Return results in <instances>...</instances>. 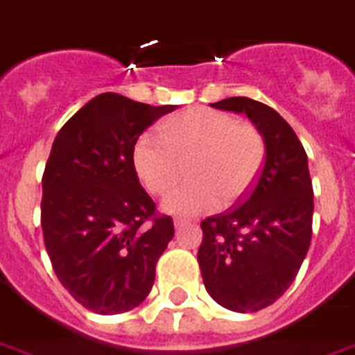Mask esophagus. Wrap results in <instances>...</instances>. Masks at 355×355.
<instances>
[{
  "label": "esophagus",
  "mask_w": 355,
  "mask_h": 355,
  "mask_svg": "<svg viewBox=\"0 0 355 355\" xmlns=\"http://www.w3.org/2000/svg\"><path fill=\"white\" fill-rule=\"evenodd\" d=\"M173 224H175V227H177V230H180V227H184L186 224H189V220H186V218H175V220H173Z\"/></svg>",
  "instance_id": "34e87169"
}]
</instances>
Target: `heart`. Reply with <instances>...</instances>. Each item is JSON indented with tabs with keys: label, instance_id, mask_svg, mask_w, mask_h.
Segmentation results:
<instances>
[{
	"label": "heart",
	"instance_id": "heart-1",
	"mask_svg": "<svg viewBox=\"0 0 355 355\" xmlns=\"http://www.w3.org/2000/svg\"><path fill=\"white\" fill-rule=\"evenodd\" d=\"M162 138L144 132L131 153L132 168L153 195L175 186L187 166L189 182L162 200L164 211L191 217L241 200L257 180L266 146L261 131L223 111L193 107L162 123Z\"/></svg>",
	"mask_w": 355,
	"mask_h": 355
}]
</instances>
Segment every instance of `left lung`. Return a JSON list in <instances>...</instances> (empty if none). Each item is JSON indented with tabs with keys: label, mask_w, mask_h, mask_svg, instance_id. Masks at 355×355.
<instances>
[{
	"label": "left lung",
	"mask_w": 355,
	"mask_h": 355,
	"mask_svg": "<svg viewBox=\"0 0 355 355\" xmlns=\"http://www.w3.org/2000/svg\"><path fill=\"white\" fill-rule=\"evenodd\" d=\"M243 112L261 131L264 166L246 198L200 223L198 266L204 286L232 312H259L286 292L312 239L313 189L297 135L275 109L252 98L211 103Z\"/></svg>",
	"instance_id": "left-lung-1"
}]
</instances>
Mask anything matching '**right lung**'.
Wrapping results in <instances>:
<instances>
[{
  "label": "right lung",
  "mask_w": 355,
  "mask_h": 355,
  "mask_svg": "<svg viewBox=\"0 0 355 355\" xmlns=\"http://www.w3.org/2000/svg\"><path fill=\"white\" fill-rule=\"evenodd\" d=\"M175 109L103 93L54 138L42 180L43 239L63 288L91 312L137 308L175 235L171 217H155L131 160L138 137Z\"/></svg>",
  "instance_id": "add662e5"
}]
</instances>
